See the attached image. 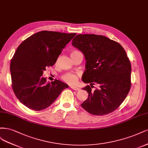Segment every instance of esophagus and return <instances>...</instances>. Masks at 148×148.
Instances as JSON below:
<instances>
[{
  "label": "esophagus",
  "mask_w": 148,
  "mask_h": 148,
  "mask_svg": "<svg viewBox=\"0 0 148 148\" xmlns=\"http://www.w3.org/2000/svg\"><path fill=\"white\" fill-rule=\"evenodd\" d=\"M71 88L74 90H76V91H78V90H80V88H78L77 87H75V86H71Z\"/></svg>",
  "instance_id": "1"
}]
</instances>
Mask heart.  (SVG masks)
Returning a JSON list of instances; mask_svg holds the SVG:
<instances>
[{"instance_id":"heart-1","label":"heart","mask_w":148,"mask_h":148,"mask_svg":"<svg viewBox=\"0 0 148 148\" xmlns=\"http://www.w3.org/2000/svg\"><path fill=\"white\" fill-rule=\"evenodd\" d=\"M77 51H74L71 53H73L74 52H76ZM77 79V76L76 74H73V73H68L63 75L62 76V79H63L64 82L68 84H73L74 83L76 80Z\"/></svg>"}]
</instances>
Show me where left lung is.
<instances>
[{"label":"left lung","instance_id":"8db88e82","mask_svg":"<svg viewBox=\"0 0 148 148\" xmlns=\"http://www.w3.org/2000/svg\"><path fill=\"white\" fill-rule=\"evenodd\" d=\"M72 45L84 55L82 75L88 93L82 106L88 113L103 116L115 111L124 101L131 87V64L123 47L109 38L95 34H78ZM97 84L98 89L91 90Z\"/></svg>","mask_w":148,"mask_h":148}]
</instances>
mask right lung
I'll return each mask as SVG.
<instances>
[{
  "label": "right lung",
  "instance_id": "obj_1",
  "mask_svg": "<svg viewBox=\"0 0 148 148\" xmlns=\"http://www.w3.org/2000/svg\"><path fill=\"white\" fill-rule=\"evenodd\" d=\"M75 33L42 31L29 37L17 48L10 63L12 88L24 105L32 110L48 108L68 85L59 80L47 82V66L56 63Z\"/></svg>",
  "mask_w": 148,
  "mask_h": 148
}]
</instances>
